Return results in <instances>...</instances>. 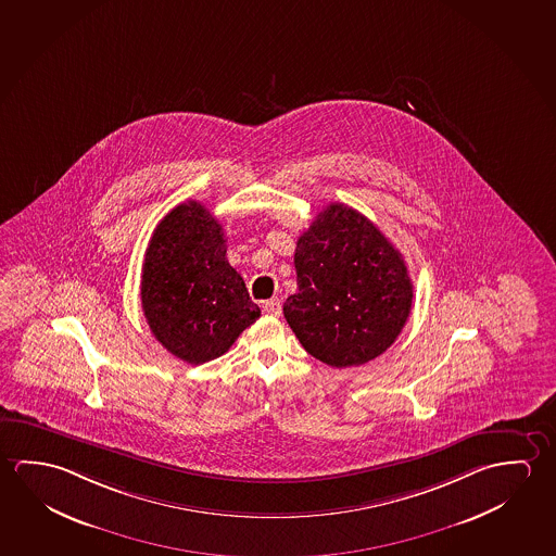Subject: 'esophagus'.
I'll use <instances>...</instances> for the list:
<instances>
[{"mask_svg":"<svg viewBox=\"0 0 556 556\" xmlns=\"http://www.w3.org/2000/svg\"><path fill=\"white\" fill-rule=\"evenodd\" d=\"M264 312H267L269 316H281V301H279V299H271V301H265Z\"/></svg>","mask_w":556,"mask_h":556,"instance_id":"obj_1","label":"esophagus"}]
</instances>
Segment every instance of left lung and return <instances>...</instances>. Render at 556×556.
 Wrapping results in <instances>:
<instances>
[{
  "mask_svg": "<svg viewBox=\"0 0 556 556\" xmlns=\"http://www.w3.org/2000/svg\"><path fill=\"white\" fill-rule=\"evenodd\" d=\"M294 269L299 291L282 314L326 365H365L392 346L409 318L413 282L403 255L345 203H329L302 232Z\"/></svg>",
  "mask_w": 556,
  "mask_h": 556,
  "instance_id": "8db88e82",
  "label": "left lung"
}]
</instances>
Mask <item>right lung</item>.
Returning a JSON list of instances; mask_svg holds the SVG:
<instances>
[{"mask_svg": "<svg viewBox=\"0 0 556 556\" xmlns=\"http://www.w3.org/2000/svg\"><path fill=\"white\" fill-rule=\"evenodd\" d=\"M141 306L156 341L188 365L225 355L262 314L228 264L219 220L198 201L176 205L156 225L143 262Z\"/></svg>", "mask_w": 556, "mask_h": 556, "instance_id": "add662e5", "label": "right lung"}]
</instances>
